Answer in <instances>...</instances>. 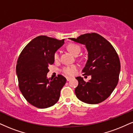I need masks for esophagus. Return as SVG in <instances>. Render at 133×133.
<instances>
[{
  "label": "esophagus",
  "instance_id": "esophagus-1",
  "mask_svg": "<svg viewBox=\"0 0 133 133\" xmlns=\"http://www.w3.org/2000/svg\"><path fill=\"white\" fill-rule=\"evenodd\" d=\"M71 79H72V78H71V77H66V80H67V81H70V80H71Z\"/></svg>",
  "mask_w": 133,
  "mask_h": 133
}]
</instances>
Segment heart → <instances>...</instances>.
I'll use <instances>...</instances> for the list:
<instances>
[{"instance_id": "obj_1", "label": "heart", "mask_w": 133, "mask_h": 133, "mask_svg": "<svg viewBox=\"0 0 133 133\" xmlns=\"http://www.w3.org/2000/svg\"><path fill=\"white\" fill-rule=\"evenodd\" d=\"M67 49L70 52H71L73 55H78L81 52V47L79 45H77L75 44H68L67 46ZM54 58L55 61L58 60L59 59V52H55L54 55ZM78 69V66L76 65H68V66H66L63 67L62 69V71L64 74L66 75H70V76H72V75H75L76 73V70Z\"/></svg>"}]
</instances>
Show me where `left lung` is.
Here are the masks:
<instances>
[{"instance_id":"1","label":"left lung","mask_w":133,"mask_h":133,"mask_svg":"<svg viewBox=\"0 0 133 133\" xmlns=\"http://www.w3.org/2000/svg\"><path fill=\"white\" fill-rule=\"evenodd\" d=\"M73 41L84 45L88 59L82 72L91 75L89 81L76 77L78 86L75 90L78 99L84 103L97 104L110 96L118 84L120 62L114 47L104 37L97 33H87Z\"/></svg>"}]
</instances>
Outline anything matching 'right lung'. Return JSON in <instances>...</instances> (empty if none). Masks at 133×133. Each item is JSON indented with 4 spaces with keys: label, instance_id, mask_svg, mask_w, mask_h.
Listing matches in <instances>:
<instances>
[{
    "label": "right lung",
    "instance_id": "right-lung-1",
    "mask_svg": "<svg viewBox=\"0 0 133 133\" xmlns=\"http://www.w3.org/2000/svg\"><path fill=\"white\" fill-rule=\"evenodd\" d=\"M45 36H39L26 45L18 57L16 72L19 88L30 104L45 109L56 104L66 79L61 75L52 79L47 77L49 65L54 63V55L64 44Z\"/></svg>",
    "mask_w": 133,
    "mask_h": 133
}]
</instances>
